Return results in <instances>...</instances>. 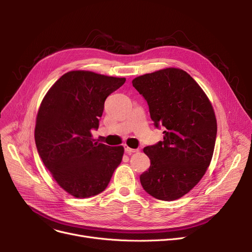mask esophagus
Returning <instances> with one entry per match:
<instances>
[{
	"label": "esophagus",
	"mask_w": 252,
	"mask_h": 252,
	"mask_svg": "<svg viewBox=\"0 0 252 252\" xmlns=\"http://www.w3.org/2000/svg\"><path fill=\"white\" fill-rule=\"evenodd\" d=\"M124 148H125V151H126V153H127V154H133V153H135V152H138L139 151V149H131V148H129L127 145H124Z\"/></svg>",
	"instance_id": "34e87169"
}]
</instances>
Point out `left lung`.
<instances>
[{
    "instance_id": "obj_1",
    "label": "left lung",
    "mask_w": 252,
    "mask_h": 252,
    "mask_svg": "<svg viewBox=\"0 0 252 252\" xmlns=\"http://www.w3.org/2000/svg\"><path fill=\"white\" fill-rule=\"evenodd\" d=\"M134 88L147 101L163 141L144 148L150 167L140 176L143 189L156 199L173 201L193 189L213 158L217 119L205 93L179 68L136 77Z\"/></svg>"
}]
</instances>
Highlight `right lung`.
Returning <instances> with one entry per match:
<instances>
[{
	"mask_svg": "<svg viewBox=\"0 0 252 252\" xmlns=\"http://www.w3.org/2000/svg\"><path fill=\"white\" fill-rule=\"evenodd\" d=\"M126 78L75 70L63 74L47 93L36 116L39 157L59 186L76 198L103 192L122 162L124 147L92 139L104 102Z\"/></svg>",
	"mask_w": 252,
	"mask_h": 252,
	"instance_id": "add662e5",
	"label": "right lung"
}]
</instances>
